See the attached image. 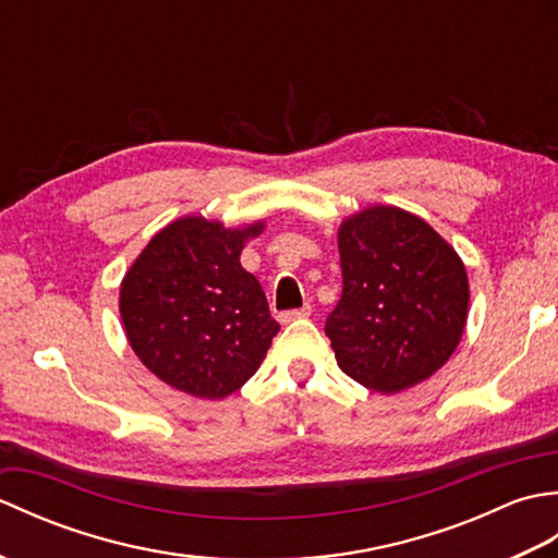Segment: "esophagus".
I'll return each instance as SVG.
<instances>
[{
	"instance_id": "esophagus-1",
	"label": "esophagus",
	"mask_w": 558,
	"mask_h": 558,
	"mask_svg": "<svg viewBox=\"0 0 558 558\" xmlns=\"http://www.w3.org/2000/svg\"><path fill=\"white\" fill-rule=\"evenodd\" d=\"M306 316H312V304H304L302 310L282 312V314H280V322H282V324H290V322H298V318H306Z\"/></svg>"
}]
</instances>
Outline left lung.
<instances>
[{
    "label": "left lung",
    "mask_w": 558,
    "mask_h": 558,
    "mask_svg": "<svg viewBox=\"0 0 558 558\" xmlns=\"http://www.w3.org/2000/svg\"><path fill=\"white\" fill-rule=\"evenodd\" d=\"M342 294L326 318L338 366L376 393L436 374L468 322V272L432 225L372 206L338 230Z\"/></svg>",
    "instance_id": "1"
}]
</instances>
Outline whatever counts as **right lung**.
<instances>
[{
	"mask_svg": "<svg viewBox=\"0 0 558 558\" xmlns=\"http://www.w3.org/2000/svg\"><path fill=\"white\" fill-rule=\"evenodd\" d=\"M248 228L186 216L162 228L126 270L120 314L136 357L160 381L206 400L240 390L280 326L240 264Z\"/></svg>",
	"mask_w": 558,
	"mask_h": 558,
	"instance_id": "1",
	"label": "right lung"
}]
</instances>
